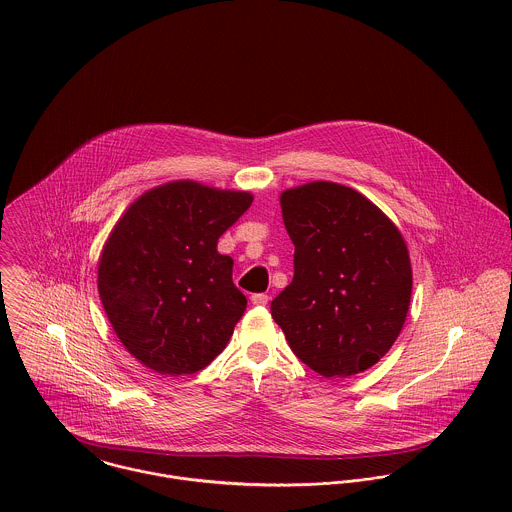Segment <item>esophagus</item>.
<instances>
[{
	"label": "esophagus",
	"instance_id": "1",
	"mask_svg": "<svg viewBox=\"0 0 512 512\" xmlns=\"http://www.w3.org/2000/svg\"><path fill=\"white\" fill-rule=\"evenodd\" d=\"M250 299H252V303L258 305V307H264V305H268V301H270V297H268L266 293H254Z\"/></svg>",
	"mask_w": 512,
	"mask_h": 512
}]
</instances>
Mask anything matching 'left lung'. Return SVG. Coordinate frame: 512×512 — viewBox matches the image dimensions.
Returning <instances> with one entry per match:
<instances>
[{"label": "left lung", "instance_id": "1", "mask_svg": "<svg viewBox=\"0 0 512 512\" xmlns=\"http://www.w3.org/2000/svg\"><path fill=\"white\" fill-rule=\"evenodd\" d=\"M293 280L270 309L295 357L325 378L376 365L398 339L412 264L398 226L359 191L311 181L280 195Z\"/></svg>", "mask_w": 512, "mask_h": 512}]
</instances>
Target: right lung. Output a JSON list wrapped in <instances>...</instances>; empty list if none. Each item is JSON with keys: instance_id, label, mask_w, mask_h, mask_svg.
<instances>
[{"instance_id": "obj_1", "label": "right lung", "mask_w": 512, "mask_h": 512, "mask_svg": "<svg viewBox=\"0 0 512 512\" xmlns=\"http://www.w3.org/2000/svg\"><path fill=\"white\" fill-rule=\"evenodd\" d=\"M252 201L248 191L181 179L146 191L114 224L98 258V295L138 363L181 376L222 353L246 297L217 244Z\"/></svg>"}]
</instances>
